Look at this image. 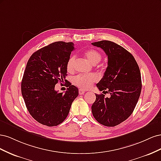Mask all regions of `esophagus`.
Listing matches in <instances>:
<instances>
[{"mask_svg":"<svg viewBox=\"0 0 161 161\" xmlns=\"http://www.w3.org/2000/svg\"><path fill=\"white\" fill-rule=\"evenodd\" d=\"M79 95H84V93H85V91H83V90H82V89H79Z\"/></svg>","mask_w":161,"mask_h":161,"instance_id":"34e87169","label":"esophagus"}]
</instances>
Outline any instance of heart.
<instances>
[{
  "instance_id": "obj_1",
  "label": "heart",
  "mask_w": 161,
  "mask_h": 161,
  "mask_svg": "<svg viewBox=\"0 0 161 161\" xmlns=\"http://www.w3.org/2000/svg\"><path fill=\"white\" fill-rule=\"evenodd\" d=\"M85 56L92 64H98L102 59L101 53L95 50H89L85 52ZM76 56L71 55L66 62V70L69 72H72L75 70ZM96 81V76L95 75H79L72 79V83L79 87L80 89H86L89 88L92 83Z\"/></svg>"
}]
</instances>
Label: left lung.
<instances>
[{
  "instance_id": "8db88e82",
  "label": "left lung",
  "mask_w": 161,
  "mask_h": 161,
  "mask_svg": "<svg viewBox=\"0 0 161 161\" xmlns=\"http://www.w3.org/2000/svg\"><path fill=\"white\" fill-rule=\"evenodd\" d=\"M101 47L108 58V67L97 84L100 91L92 105V115L101 124L114 127L127 119L138 103L142 89L139 66L132 54L117 43L108 40L92 43Z\"/></svg>"
}]
</instances>
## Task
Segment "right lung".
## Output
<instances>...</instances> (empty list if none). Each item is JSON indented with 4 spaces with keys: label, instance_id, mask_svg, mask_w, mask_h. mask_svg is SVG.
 <instances>
[{
    "label": "right lung",
    "instance_id": "1",
    "mask_svg": "<svg viewBox=\"0 0 161 161\" xmlns=\"http://www.w3.org/2000/svg\"><path fill=\"white\" fill-rule=\"evenodd\" d=\"M74 49L72 42H53L34 52L27 63L22 96L30 115L43 125L52 127L63 122L79 95L76 87L66 79V62ZM58 81L69 86L64 94L55 90Z\"/></svg>",
    "mask_w": 161,
    "mask_h": 161
}]
</instances>
